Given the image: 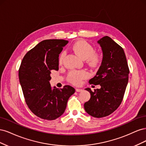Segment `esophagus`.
<instances>
[{
    "label": "esophagus",
    "mask_w": 146,
    "mask_h": 146,
    "mask_svg": "<svg viewBox=\"0 0 146 146\" xmlns=\"http://www.w3.org/2000/svg\"><path fill=\"white\" fill-rule=\"evenodd\" d=\"M76 91L77 92H82V91H83V90L80 89V88H76Z\"/></svg>",
    "instance_id": "1"
}]
</instances>
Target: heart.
Segmentation results:
<instances>
[{"label": "heart", "instance_id": "heart-1", "mask_svg": "<svg viewBox=\"0 0 146 146\" xmlns=\"http://www.w3.org/2000/svg\"><path fill=\"white\" fill-rule=\"evenodd\" d=\"M72 50L79 57L83 60H86L90 65L94 66L98 64L100 61V56L94 53V49L90 43L86 41L79 40L73 44ZM64 57V53H62L59 57V63H62ZM87 73L84 70H74L70 72L68 76V80L73 84H79L82 79L87 77Z\"/></svg>", "mask_w": 146, "mask_h": 146}]
</instances>
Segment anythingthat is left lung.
<instances>
[{
  "instance_id": "8db88e82",
  "label": "left lung",
  "mask_w": 146,
  "mask_h": 146,
  "mask_svg": "<svg viewBox=\"0 0 146 146\" xmlns=\"http://www.w3.org/2000/svg\"><path fill=\"white\" fill-rule=\"evenodd\" d=\"M103 58L96 76L89 83L100 85V89L92 92L91 98L84 104L85 111L94 117H103L113 113L122 102L129 81V69L123 48L108 36L98 41Z\"/></svg>"
}]
</instances>
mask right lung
Masks as SVG:
<instances>
[{"label":"right lung","instance_id":"obj_1","mask_svg":"<svg viewBox=\"0 0 146 146\" xmlns=\"http://www.w3.org/2000/svg\"><path fill=\"white\" fill-rule=\"evenodd\" d=\"M64 39L42 41L25 54L19 69V78L25 102L38 117L55 120L64 113L75 89L69 85L52 88V70H58V56L68 43Z\"/></svg>","mask_w":146,"mask_h":146}]
</instances>
